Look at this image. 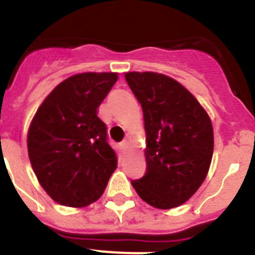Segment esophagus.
<instances>
[{"mask_svg":"<svg viewBox=\"0 0 255 255\" xmlns=\"http://www.w3.org/2000/svg\"><path fill=\"white\" fill-rule=\"evenodd\" d=\"M126 147H128V140H124L123 143H121V149L125 150Z\"/></svg>","mask_w":255,"mask_h":255,"instance_id":"esophagus-1","label":"esophagus"}]
</instances>
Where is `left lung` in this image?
Instances as JSON below:
<instances>
[{"label": "left lung", "mask_w": 255, "mask_h": 255, "mask_svg": "<svg viewBox=\"0 0 255 255\" xmlns=\"http://www.w3.org/2000/svg\"><path fill=\"white\" fill-rule=\"evenodd\" d=\"M141 105L147 134V172L131 185L150 206L185 203L206 179L213 154L211 119L186 88L157 73H128Z\"/></svg>", "instance_id": "obj_1"}]
</instances>
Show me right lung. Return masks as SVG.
Returning <instances> with one entry per match:
<instances>
[{
  "mask_svg": "<svg viewBox=\"0 0 255 255\" xmlns=\"http://www.w3.org/2000/svg\"><path fill=\"white\" fill-rule=\"evenodd\" d=\"M116 73L70 76L47 96L28 131V154L42 188L67 207L89 206L117 167L107 126L97 111Z\"/></svg>",
  "mask_w": 255,
  "mask_h": 255,
  "instance_id": "right-lung-1",
  "label": "right lung"
}]
</instances>
